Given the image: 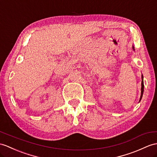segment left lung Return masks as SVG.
Wrapping results in <instances>:
<instances>
[{
    "label": "left lung",
    "mask_w": 157,
    "mask_h": 157,
    "mask_svg": "<svg viewBox=\"0 0 157 157\" xmlns=\"http://www.w3.org/2000/svg\"><path fill=\"white\" fill-rule=\"evenodd\" d=\"M132 49H133V51H135V47H134V46H132ZM141 78H142V82H141V94H140L139 102L141 101V99H142L143 93H144V82H143V75H141Z\"/></svg>",
    "instance_id": "1"
}]
</instances>
